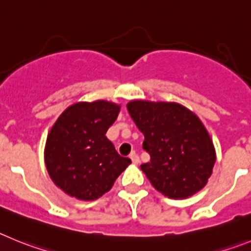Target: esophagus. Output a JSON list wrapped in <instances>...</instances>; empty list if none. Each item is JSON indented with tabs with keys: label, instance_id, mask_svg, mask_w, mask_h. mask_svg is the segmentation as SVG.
<instances>
[{
	"label": "esophagus",
	"instance_id": "esophagus-1",
	"mask_svg": "<svg viewBox=\"0 0 251 251\" xmlns=\"http://www.w3.org/2000/svg\"><path fill=\"white\" fill-rule=\"evenodd\" d=\"M130 159H131V161L134 162V164H139V162H140V157L137 156L136 152H131Z\"/></svg>",
	"mask_w": 251,
	"mask_h": 251
}]
</instances>
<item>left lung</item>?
<instances>
[{
  "mask_svg": "<svg viewBox=\"0 0 251 251\" xmlns=\"http://www.w3.org/2000/svg\"><path fill=\"white\" fill-rule=\"evenodd\" d=\"M127 111L144 134L150 161L140 166L152 186L170 199L201 190L215 164V150L195 114L175 102L131 101Z\"/></svg>",
  "mask_w": 251,
  "mask_h": 251,
  "instance_id": "obj_1",
  "label": "left lung"
}]
</instances>
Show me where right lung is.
<instances>
[{"mask_svg": "<svg viewBox=\"0 0 251 251\" xmlns=\"http://www.w3.org/2000/svg\"><path fill=\"white\" fill-rule=\"evenodd\" d=\"M120 106L107 101L78 102L58 117L46 141L45 159L52 181L80 200H95L107 193L130 165L106 132Z\"/></svg>", "mask_w": 251, "mask_h": 251, "instance_id": "1", "label": "right lung"}]
</instances>
